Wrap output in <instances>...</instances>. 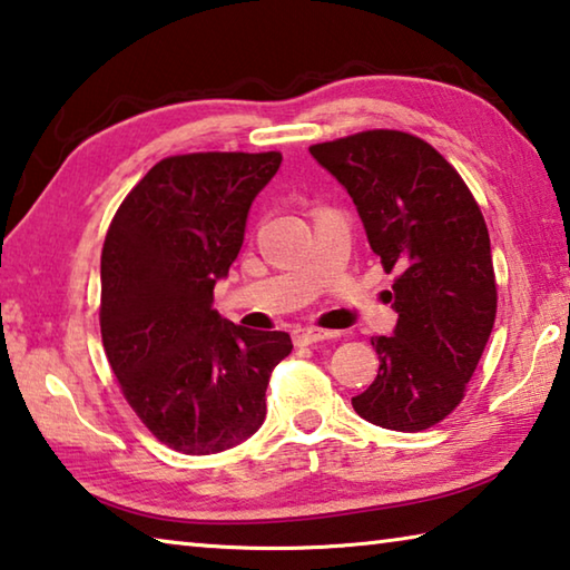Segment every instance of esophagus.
<instances>
[{
  "label": "esophagus",
  "instance_id": "1",
  "mask_svg": "<svg viewBox=\"0 0 570 570\" xmlns=\"http://www.w3.org/2000/svg\"><path fill=\"white\" fill-rule=\"evenodd\" d=\"M292 336H294L296 346H308V344H316L324 340H334L336 332H326V330H320V326H298Z\"/></svg>",
  "mask_w": 570,
  "mask_h": 570
}]
</instances>
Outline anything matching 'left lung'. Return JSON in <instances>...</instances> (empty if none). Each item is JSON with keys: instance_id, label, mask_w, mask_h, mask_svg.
I'll use <instances>...</instances> for the list:
<instances>
[{"instance_id": "obj_1", "label": "left lung", "mask_w": 570, "mask_h": 570, "mask_svg": "<svg viewBox=\"0 0 570 570\" xmlns=\"http://www.w3.org/2000/svg\"><path fill=\"white\" fill-rule=\"evenodd\" d=\"M308 153L350 193L382 268L394 274L392 336H374L380 372L352 407L384 430L448 417L493 332L498 286L485 218L465 180L417 135L364 130Z\"/></svg>"}]
</instances>
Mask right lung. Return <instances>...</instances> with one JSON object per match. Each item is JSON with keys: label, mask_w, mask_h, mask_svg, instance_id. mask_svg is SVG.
Wrapping results in <instances>:
<instances>
[{"label": "right lung", "mask_w": 570, "mask_h": 570, "mask_svg": "<svg viewBox=\"0 0 570 570\" xmlns=\"http://www.w3.org/2000/svg\"><path fill=\"white\" fill-rule=\"evenodd\" d=\"M282 153H186L156 163L110 220L100 332L140 422L183 455H210L262 428L286 332L220 320L214 286L244 244L250 200Z\"/></svg>", "instance_id": "1"}]
</instances>
